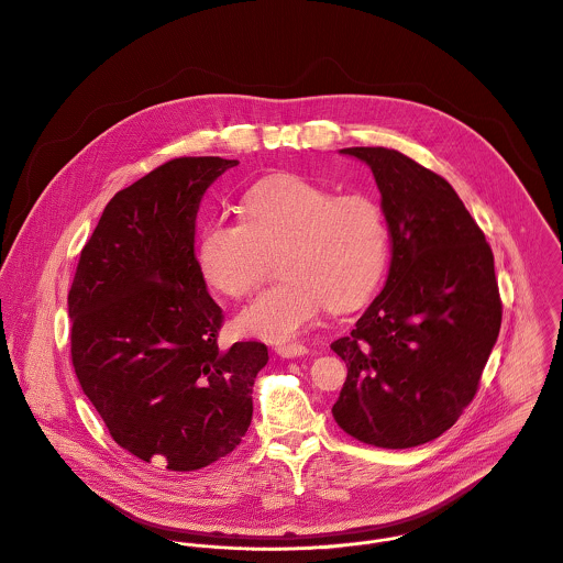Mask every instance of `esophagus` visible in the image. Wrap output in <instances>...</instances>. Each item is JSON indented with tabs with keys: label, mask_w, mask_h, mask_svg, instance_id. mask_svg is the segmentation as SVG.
I'll list each match as a JSON object with an SVG mask.
<instances>
[{
	"label": "esophagus",
	"mask_w": 563,
	"mask_h": 563,
	"mask_svg": "<svg viewBox=\"0 0 563 563\" xmlns=\"http://www.w3.org/2000/svg\"><path fill=\"white\" fill-rule=\"evenodd\" d=\"M275 354L282 358H299L308 354V347L301 343H284V345H275Z\"/></svg>",
	"instance_id": "obj_1"
}]
</instances>
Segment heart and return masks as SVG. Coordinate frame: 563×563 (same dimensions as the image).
Wrapping results in <instances>:
<instances>
[{
    "label": "heart",
    "instance_id": "heart-1",
    "mask_svg": "<svg viewBox=\"0 0 563 563\" xmlns=\"http://www.w3.org/2000/svg\"><path fill=\"white\" fill-rule=\"evenodd\" d=\"M242 220L213 218L198 240L205 282L229 297H244L277 255L282 282L235 317L244 336L284 343L306 332L328 306H361L382 279L388 227L374 198L336 196L301 177H282L251 189Z\"/></svg>",
    "mask_w": 563,
    "mask_h": 563
}]
</instances>
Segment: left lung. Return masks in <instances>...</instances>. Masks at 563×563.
<instances>
[{
    "mask_svg": "<svg viewBox=\"0 0 563 563\" xmlns=\"http://www.w3.org/2000/svg\"><path fill=\"white\" fill-rule=\"evenodd\" d=\"M382 196L390 266L350 336L332 343L347 379L332 415L354 439L404 450L441 437L478 390L503 303L494 253L452 186L388 148H343Z\"/></svg>",
    "mask_w": 563,
    "mask_h": 563,
    "instance_id": "obj_1",
    "label": "left lung"
}]
</instances>
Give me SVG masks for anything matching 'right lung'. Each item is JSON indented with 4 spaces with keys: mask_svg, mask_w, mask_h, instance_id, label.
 <instances>
[{
    "mask_svg": "<svg viewBox=\"0 0 563 563\" xmlns=\"http://www.w3.org/2000/svg\"><path fill=\"white\" fill-rule=\"evenodd\" d=\"M235 159L179 157L104 207L80 251L67 308L71 365L113 441L173 472L240 445L264 343L218 350L222 310L194 255L202 194Z\"/></svg>",
    "mask_w": 563,
    "mask_h": 563,
    "instance_id": "1",
    "label": "right lung"
}]
</instances>
